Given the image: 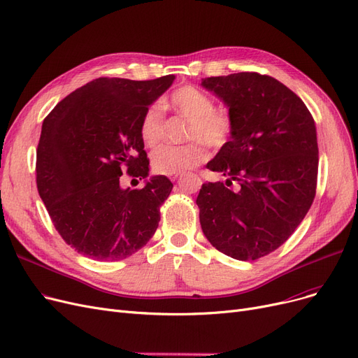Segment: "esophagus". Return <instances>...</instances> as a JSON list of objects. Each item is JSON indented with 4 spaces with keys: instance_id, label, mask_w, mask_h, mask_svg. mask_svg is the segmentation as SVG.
Listing matches in <instances>:
<instances>
[{
    "instance_id": "obj_1",
    "label": "esophagus",
    "mask_w": 358,
    "mask_h": 358,
    "mask_svg": "<svg viewBox=\"0 0 358 358\" xmlns=\"http://www.w3.org/2000/svg\"><path fill=\"white\" fill-rule=\"evenodd\" d=\"M176 179H178V175H173V176H170V180H173V182H175Z\"/></svg>"
}]
</instances>
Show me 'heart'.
<instances>
[{
  "instance_id": "obj_1",
  "label": "heart",
  "mask_w": 358,
  "mask_h": 358,
  "mask_svg": "<svg viewBox=\"0 0 358 358\" xmlns=\"http://www.w3.org/2000/svg\"><path fill=\"white\" fill-rule=\"evenodd\" d=\"M163 107H169L180 117L188 120L185 145H164L155 150L151 155L152 169L160 175H180L203 164L208 147L220 150L229 144L234 135V119L226 110H217L211 96L194 85H183L175 90L162 106L151 104L142 114L139 123V135L150 148L159 145L164 138L166 120Z\"/></svg>"
}]
</instances>
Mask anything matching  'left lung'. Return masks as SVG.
Listing matches in <instances>:
<instances>
[{
    "mask_svg": "<svg viewBox=\"0 0 358 358\" xmlns=\"http://www.w3.org/2000/svg\"><path fill=\"white\" fill-rule=\"evenodd\" d=\"M201 85L229 107L235 129L207 163L226 180L203 183L199 223L220 252L257 260L287 242L313 204L316 124L303 99L271 76L241 71Z\"/></svg>",
    "mask_w": 358,
    "mask_h": 358,
    "instance_id": "left-lung-1",
    "label": "left lung"
}]
</instances>
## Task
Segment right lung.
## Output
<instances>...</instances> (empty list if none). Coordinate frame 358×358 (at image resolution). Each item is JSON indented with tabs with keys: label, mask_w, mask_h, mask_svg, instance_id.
I'll return each mask as SVG.
<instances>
[{
	"label": "right lung",
	"mask_w": 358,
	"mask_h": 358,
	"mask_svg": "<svg viewBox=\"0 0 358 358\" xmlns=\"http://www.w3.org/2000/svg\"><path fill=\"white\" fill-rule=\"evenodd\" d=\"M173 80L98 78L62 99L42 123L39 196L66 244L88 259L123 260L159 227L173 183L152 176L144 188L124 189L120 182L124 171L134 180L148 176L139 123Z\"/></svg>",
	"instance_id": "right-lung-1"
}]
</instances>
